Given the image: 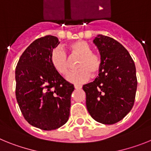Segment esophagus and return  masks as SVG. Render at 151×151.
<instances>
[{"label":"esophagus","instance_id":"obj_1","mask_svg":"<svg viewBox=\"0 0 151 151\" xmlns=\"http://www.w3.org/2000/svg\"><path fill=\"white\" fill-rule=\"evenodd\" d=\"M74 88L77 89V90H78V89H81L82 88V86L79 84H74Z\"/></svg>","mask_w":151,"mask_h":151}]
</instances>
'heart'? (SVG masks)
<instances>
[{
	"mask_svg": "<svg viewBox=\"0 0 151 151\" xmlns=\"http://www.w3.org/2000/svg\"><path fill=\"white\" fill-rule=\"evenodd\" d=\"M68 50L72 55L80 56L77 63V70L70 72L67 80L73 83L85 82L90 77H95L99 74L103 61L99 54L92 52L90 45L83 40L73 42L68 45ZM50 61L53 68L61 75H66L68 72V58L62 48H54L50 56Z\"/></svg>",
	"mask_w": 151,
	"mask_h": 151,
	"instance_id": "b5f03b06",
	"label": "heart"
}]
</instances>
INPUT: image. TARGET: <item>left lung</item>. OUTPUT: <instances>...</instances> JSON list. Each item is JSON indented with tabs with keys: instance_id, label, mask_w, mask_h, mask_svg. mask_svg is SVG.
Returning <instances> with one entry per match:
<instances>
[{
	"instance_id": "obj_1",
	"label": "left lung",
	"mask_w": 151,
	"mask_h": 151,
	"mask_svg": "<svg viewBox=\"0 0 151 151\" xmlns=\"http://www.w3.org/2000/svg\"><path fill=\"white\" fill-rule=\"evenodd\" d=\"M93 42L103 66L99 77L83 86L86 109L96 122L112 124L134 106L137 86L135 65L126 48L112 38L99 35Z\"/></svg>"
}]
</instances>
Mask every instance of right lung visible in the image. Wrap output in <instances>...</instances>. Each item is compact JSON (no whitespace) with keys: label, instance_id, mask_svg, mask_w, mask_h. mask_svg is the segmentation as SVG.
Returning <instances> with one entry per match:
<instances>
[{"label":"right lung","instance_id":"1","mask_svg":"<svg viewBox=\"0 0 151 151\" xmlns=\"http://www.w3.org/2000/svg\"><path fill=\"white\" fill-rule=\"evenodd\" d=\"M57 37L45 36L29 45L16 67V98L24 119L42 130L57 129L68 122L74 85L52 65Z\"/></svg>","mask_w":151,"mask_h":151}]
</instances>
